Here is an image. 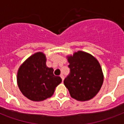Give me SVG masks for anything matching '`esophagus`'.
I'll list each match as a JSON object with an SVG mask.
<instances>
[{"label":"esophagus","mask_w":124,"mask_h":124,"mask_svg":"<svg viewBox=\"0 0 124 124\" xmlns=\"http://www.w3.org/2000/svg\"><path fill=\"white\" fill-rule=\"evenodd\" d=\"M60 77L62 78V81H64V75H63V74H61V75H60Z\"/></svg>","instance_id":"obj_1"}]
</instances>
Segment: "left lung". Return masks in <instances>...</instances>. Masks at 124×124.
Returning <instances> with one entry per match:
<instances>
[{
  "label": "left lung",
  "mask_w": 124,
  "mask_h": 124,
  "mask_svg": "<svg viewBox=\"0 0 124 124\" xmlns=\"http://www.w3.org/2000/svg\"><path fill=\"white\" fill-rule=\"evenodd\" d=\"M70 75L64 81L70 96L78 101H88L96 96L104 82L98 60L92 54L79 50L68 55Z\"/></svg>",
  "instance_id": "left-lung-1"
}]
</instances>
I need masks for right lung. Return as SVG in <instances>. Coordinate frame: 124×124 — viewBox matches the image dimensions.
<instances>
[{"instance_id":"add662e5","label":"right lung","mask_w":124,"mask_h":124,"mask_svg":"<svg viewBox=\"0 0 124 124\" xmlns=\"http://www.w3.org/2000/svg\"><path fill=\"white\" fill-rule=\"evenodd\" d=\"M46 62V55L38 52L28 57L18 70V86L23 95L32 101L50 98L62 82L61 78L54 75V69L48 67Z\"/></svg>"}]
</instances>
